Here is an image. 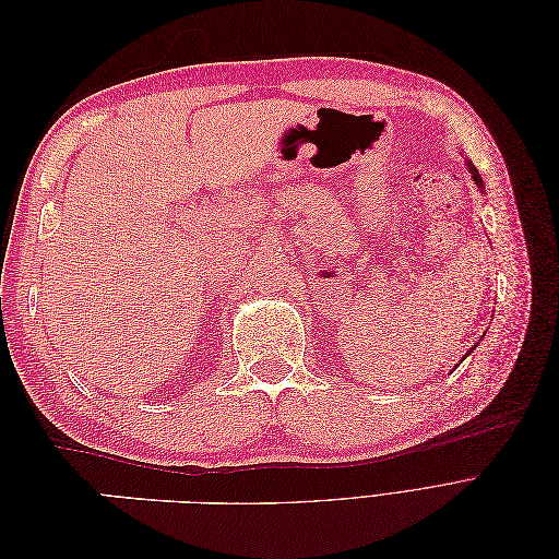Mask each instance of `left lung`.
I'll return each instance as SVG.
<instances>
[{"label": "left lung", "instance_id": "8db88e82", "mask_svg": "<svg viewBox=\"0 0 559 559\" xmlns=\"http://www.w3.org/2000/svg\"><path fill=\"white\" fill-rule=\"evenodd\" d=\"M466 165H468V170H471V175H473V181H476V186L483 191V179H480V175H478V170H476V165H473L471 160H468Z\"/></svg>", "mask_w": 559, "mask_h": 559}]
</instances>
